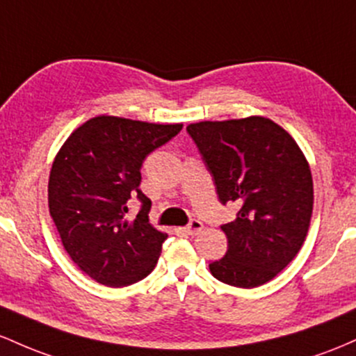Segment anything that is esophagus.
Instances as JSON below:
<instances>
[{"label": "esophagus", "mask_w": 356, "mask_h": 356, "mask_svg": "<svg viewBox=\"0 0 356 356\" xmlns=\"http://www.w3.org/2000/svg\"><path fill=\"white\" fill-rule=\"evenodd\" d=\"M202 229H203V223L200 222V220H191L188 225L185 227V229H183V232H185V234H188V235H197L198 232H202Z\"/></svg>", "instance_id": "1"}]
</instances>
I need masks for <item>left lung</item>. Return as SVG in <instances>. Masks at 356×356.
Wrapping results in <instances>:
<instances>
[{
  "mask_svg": "<svg viewBox=\"0 0 356 356\" xmlns=\"http://www.w3.org/2000/svg\"><path fill=\"white\" fill-rule=\"evenodd\" d=\"M220 202L241 205L222 225L229 249L209 266L235 287L269 282L296 257L313 215V177L294 138L262 115L186 126Z\"/></svg>",
  "mask_w": 356,
  "mask_h": 356,
  "instance_id": "8db88e82",
  "label": "left lung"
}]
</instances>
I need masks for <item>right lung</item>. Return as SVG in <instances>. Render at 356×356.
<instances>
[{"label":"right lung","instance_id":"obj_1","mask_svg":"<svg viewBox=\"0 0 356 356\" xmlns=\"http://www.w3.org/2000/svg\"><path fill=\"white\" fill-rule=\"evenodd\" d=\"M181 127L102 114L58 149L49 178L50 217L72 261L99 284H134L156 266L168 234L149 223L151 200L139 190V170ZM131 194L143 202L133 222L125 218Z\"/></svg>","mask_w":356,"mask_h":356}]
</instances>
